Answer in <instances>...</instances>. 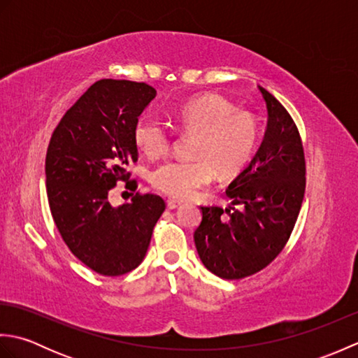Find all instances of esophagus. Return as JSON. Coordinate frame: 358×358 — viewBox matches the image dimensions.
Returning <instances> with one entry per match:
<instances>
[{"label": "esophagus", "instance_id": "1", "mask_svg": "<svg viewBox=\"0 0 358 358\" xmlns=\"http://www.w3.org/2000/svg\"><path fill=\"white\" fill-rule=\"evenodd\" d=\"M166 204H167V209H177V208L181 206V203L175 201V200H167Z\"/></svg>", "mask_w": 358, "mask_h": 358}]
</instances>
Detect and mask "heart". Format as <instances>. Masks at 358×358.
Instances as JSON below:
<instances>
[{
	"mask_svg": "<svg viewBox=\"0 0 358 358\" xmlns=\"http://www.w3.org/2000/svg\"><path fill=\"white\" fill-rule=\"evenodd\" d=\"M181 135L194 136L192 159H177L157 166L150 183L159 192L177 200H187L220 175H234L245 167L258 143V123L252 113L238 110L226 98L208 94L192 98L175 113ZM138 149L150 158L164 155L173 136L154 120H140L134 127Z\"/></svg>",
	"mask_w": 358,
	"mask_h": 358,
	"instance_id": "b5f03b06",
	"label": "heart"
}]
</instances>
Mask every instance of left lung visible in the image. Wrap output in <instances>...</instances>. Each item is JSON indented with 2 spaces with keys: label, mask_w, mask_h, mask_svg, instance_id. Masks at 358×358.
I'll list each match as a JSON object with an SVG mask.
<instances>
[{
  "label": "left lung",
  "mask_w": 358,
  "mask_h": 358,
  "mask_svg": "<svg viewBox=\"0 0 358 358\" xmlns=\"http://www.w3.org/2000/svg\"><path fill=\"white\" fill-rule=\"evenodd\" d=\"M268 108V127L260 149L226 194L233 206H201L194 232L200 260L224 280L254 275L273 262L295 226L305 196L306 163L292 117L275 96L258 86ZM230 215L222 217V212Z\"/></svg>",
  "instance_id": "left-lung-1"
}]
</instances>
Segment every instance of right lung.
Listing matches in <instances>:
<instances>
[{
	"instance_id": "add662e5",
	"label": "right lung",
	"mask_w": 358,
	"mask_h": 358,
	"mask_svg": "<svg viewBox=\"0 0 358 358\" xmlns=\"http://www.w3.org/2000/svg\"><path fill=\"white\" fill-rule=\"evenodd\" d=\"M157 90L127 80H100L64 113L45 154L53 222L71 252L100 275L131 272L148 252L166 209L162 196L136 192L113 208L109 192L138 159L134 127ZM126 187L135 191L136 181Z\"/></svg>"
}]
</instances>
